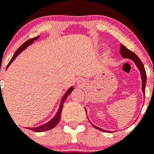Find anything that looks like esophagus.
<instances>
[{
  "instance_id": "34e87169",
  "label": "esophagus",
  "mask_w": 154,
  "mask_h": 154,
  "mask_svg": "<svg viewBox=\"0 0 154 154\" xmlns=\"http://www.w3.org/2000/svg\"><path fill=\"white\" fill-rule=\"evenodd\" d=\"M82 82H83V80H82L81 79H79L78 81H77V83H78V84H81Z\"/></svg>"
}]
</instances>
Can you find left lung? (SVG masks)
<instances>
[{
  "instance_id": "left-lung-1",
  "label": "left lung",
  "mask_w": 154,
  "mask_h": 154,
  "mask_svg": "<svg viewBox=\"0 0 154 154\" xmlns=\"http://www.w3.org/2000/svg\"><path fill=\"white\" fill-rule=\"evenodd\" d=\"M120 54H121V56H123V58H124V59H131L132 61H133L134 63L135 64V65H136L137 68H138V69L139 70L140 74H141V82H142V84H141V89H142V92H143V94H144V93H145L146 82H147V74H146V71H145V69H144V65H143V63L141 62V61L140 60L139 58H138V56H137L136 55L133 53V52H132L131 50H128V49L126 48L125 46H123V44H120ZM85 110H86V107H85ZM86 114H87V112H86ZM92 125L95 128V129H98V130L102 131V132H110V131L105 130V129H101V128L98 127V126H95V125L92 124Z\"/></svg>"
}]
</instances>
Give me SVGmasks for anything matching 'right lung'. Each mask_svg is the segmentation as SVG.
Wrapping results in <instances>:
<instances>
[{
  "label": "right lung",
  "mask_w": 154,
  "mask_h": 154,
  "mask_svg": "<svg viewBox=\"0 0 154 154\" xmlns=\"http://www.w3.org/2000/svg\"><path fill=\"white\" fill-rule=\"evenodd\" d=\"M39 37H40V36H37V37H34V38H32V39L28 40V41H27L26 42L24 43V44H22V45L21 46V47H19L17 50H16V52L15 53V54L13 55V56L12 57V59H10V62H9L8 65H7L6 70L8 68V67L10 65V64H11L12 62L15 60V59H16V58L17 57V56H19V55L20 54L22 51H23V50H25L27 47H29L30 45H31V44H33V42H34V41H37V40L39 38ZM73 90H74V86H72L66 91V92H65V94H64V95L62 96V100H61L60 104H59V109H58L57 112H56V113L55 114L54 117H53V118L50 120V121L47 122V123H44V124L41 125V126H37V127H28V129H30V130L34 131V132H45V131H47V130H50V129H52L53 128H54L55 126L58 124V123H59V120H60V118H61V113H62V108H63L64 102H65V100L67 99V98H68V95L71 94V92H72ZM0 95L1 96H2V93H1V92L0 93Z\"/></svg>",
  "instance_id": "add662e5"
}]
</instances>
